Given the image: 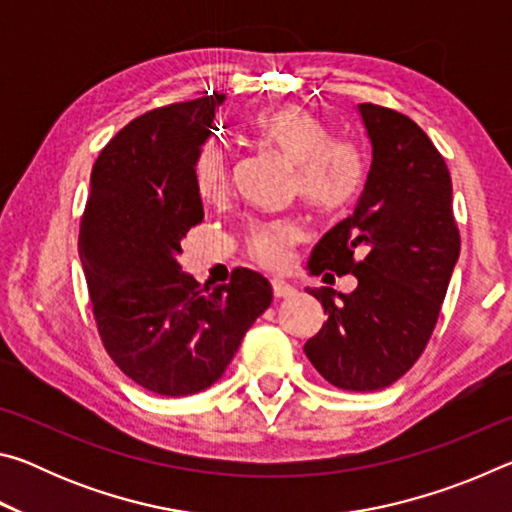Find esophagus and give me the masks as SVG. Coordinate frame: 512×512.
I'll return each instance as SVG.
<instances>
[{"label": "esophagus", "mask_w": 512, "mask_h": 512, "mask_svg": "<svg viewBox=\"0 0 512 512\" xmlns=\"http://www.w3.org/2000/svg\"><path fill=\"white\" fill-rule=\"evenodd\" d=\"M271 284H273V296L275 298H291V296H296V287H293V284H289V282L280 280V277H275V280H271Z\"/></svg>", "instance_id": "34e87169"}]
</instances>
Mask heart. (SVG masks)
I'll return each instance as SVG.
<instances>
[{"label":"heart","mask_w":512,"mask_h":512,"mask_svg":"<svg viewBox=\"0 0 512 512\" xmlns=\"http://www.w3.org/2000/svg\"><path fill=\"white\" fill-rule=\"evenodd\" d=\"M259 140L296 167V189L309 207L336 214L350 207L366 183V155L350 140H334V131L307 108L282 106L259 112L253 121ZM194 185L203 201H219L228 189V160L221 144L210 142L198 153ZM300 237L289 219L255 223L246 235L248 253L266 266H280Z\"/></svg>","instance_id":"obj_1"}]
</instances>
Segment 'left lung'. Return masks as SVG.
<instances>
[{"mask_svg":"<svg viewBox=\"0 0 512 512\" xmlns=\"http://www.w3.org/2000/svg\"><path fill=\"white\" fill-rule=\"evenodd\" d=\"M372 162L354 212L311 250V275L352 273L357 289H311L327 320L307 359L343 391H379L409 370L436 327L461 253L452 178L427 133L402 112L359 103Z\"/></svg>","mask_w":512,"mask_h":512,"instance_id":"8db88e82","label":"left lung"}]
</instances>
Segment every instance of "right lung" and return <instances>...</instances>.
Masks as SVG:
<instances>
[{
	"instance_id": "1",
	"label": "right lung",
	"mask_w": 512,
	"mask_h": 512,
	"mask_svg": "<svg viewBox=\"0 0 512 512\" xmlns=\"http://www.w3.org/2000/svg\"><path fill=\"white\" fill-rule=\"evenodd\" d=\"M223 94L171 103L133 119L103 146L79 232L94 320L112 361L158 395L205 391L273 300L271 282L235 268L198 284L178 264L203 221L194 164Z\"/></svg>"
}]
</instances>
